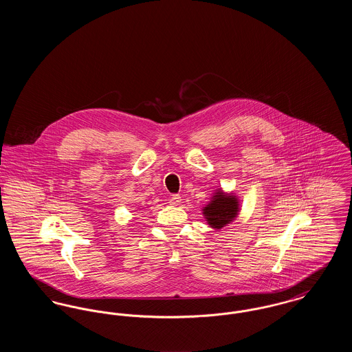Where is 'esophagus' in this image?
<instances>
[{"label": "esophagus", "instance_id": "esophagus-1", "mask_svg": "<svg viewBox=\"0 0 352 352\" xmlns=\"http://www.w3.org/2000/svg\"><path fill=\"white\" fill-rule=\"evenodd\" d=\"M181 197L179 195H173L171 198H170V204H173V206H178L179 203H181Z\"/></svg>", "mask_w": 352, "mask_h": 352}]
</instances>
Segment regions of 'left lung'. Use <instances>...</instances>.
Listing matches in <instances>:
<instances>
[{
  "label": "left lung",
  "instance_id": "obj_1",
  "mask_svg": "<svg viewBox=\"0 0 352 352\" xmlns=\"http://www.w3.org/2000/svg\"><path fill=\"white\" fill-rule=\"evenodd\" d=\"M203 215L212 228L221 230L239 215V201L234 194H226L223 190H218L211 201L203 207Z\"/></svg>",
  "mask_w": 352,
  "mask_h": 352
}]
</instances>
